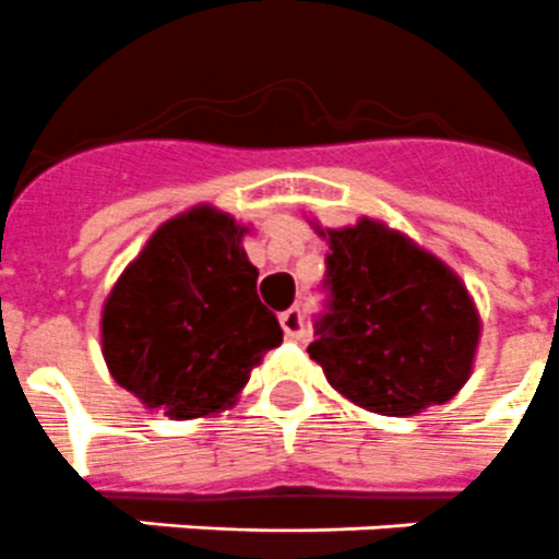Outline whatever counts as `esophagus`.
I'll list each match as a JSON object with an SVG mask.
<instances>
[{"label":"esophagus","instance_id":"esophagus-1","mask_svg":"<svg viewBox=\"0 0 559 559\" xmlns=\"http://www.w3.org/2000/svg\"><path fill=\"white\" fill-rule=\"evenodd\" d=\"M281 330H284V335L287 337H293V341L307 335V323H304L301 309L293 307L287 309V312H281Z\"/></svg>","mask_w":559,"mask_h":559}]
</instances>
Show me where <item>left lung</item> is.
Listing matches in <instances>:
<instances>
[{
	"label": "left lung",
	"mask_w": 559,
	"mask_h": 559,
	"mask_svg": "<svg viewBox=\"0 0 559 559\" xmlns=\"http://www.w3.org/2000/svg\"><path fill=\"white\" fill-rule=\"evenodd\" d=\"M326 238V312L309 358L360 409L406 417L452 401L475 364L480 316L440 258L383 222L360 218Z\"/></svg>",
	"instance_id": "8db88e82"
}]
</instances>
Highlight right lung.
Masks as SVG:
<instances>
[{"label": "right lung", "mask_w": 559, "mask_h": 559, "mask_svg": "<svg viewBox=\"0 0 559 559\" xmlns=\"http://www.w3.org/2000/svg\"><path fill=\"white\" fill-rule=\"evenodd\" d=\"M247 227L199 204L150 236L102 309V355L119 386L173 420L233 406L284 341L258 301Z\"/></svg>", "instance_id": "obj_1"}]
</instances>
